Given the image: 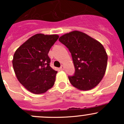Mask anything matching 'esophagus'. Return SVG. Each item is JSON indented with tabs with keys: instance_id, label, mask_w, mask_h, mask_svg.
<instances>
[{
	"instance_id": "1",
	"label": "esophagus",
	"mask_w": 124,
	"mask_h": 124,
	"mask_svg": "<svg viewBox=\"0 0 124 124\" xmlns=\"http://www.w3.org/2000/svg\"><path fill=\"white\" fill-rule=\"evenodd\" d=\"M60 69H61V70H65V67L63 65H62L61 66V67H60Z\"/></svg>"
}]
</instances>
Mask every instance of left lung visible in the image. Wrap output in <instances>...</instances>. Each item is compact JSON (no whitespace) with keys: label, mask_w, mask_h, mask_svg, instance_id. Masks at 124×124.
Returning <instances> with one entry per match:
<instances>
[{"label":"left lung","mask_w":124,"mask_h":124,"mask_svg":"<svg viewBox=\"0 0 124 124\" xmlns=\"http://www.w3.org/2000/svg\"><path fill=\"white\" fill-rule=\"evenodd\" d=\"M59 41L68 48L72 56L75 72L68 76L71 85L83 91L98 85L107 68L108 57L103 46L79 31L66 33Z\"/></svg>","instance_id":"1"}]
</instances>
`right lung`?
<instances>
[{
	"mask_svg": "<svg viewBox=\"0 0 124 124\" xmlns=\"http://www.w3.org/2000/svg\"><path fill=\"white\" fill-rule=\"evenodd\" d=\"M59 36L38 33L23 43L14 54L12 65L17 78L26 89L35 94L54 85L57 71L51 68L48 52Z\"/></svg>",
	"mask_w": 124,
	"mask_h": 124,
	"instance_id": "1",
	"label": "right lung"
}]
</instances>
